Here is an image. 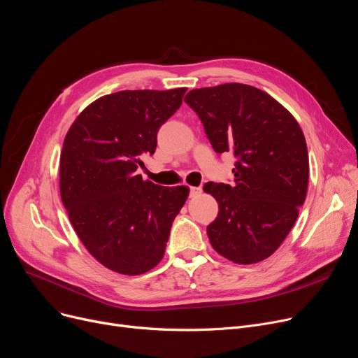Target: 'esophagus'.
<instances>
[{
  "instance_id": "esophagus-1",
  "label": "esophagus",
  "mask_w": 358,
  "mask_h": 358,
  "mask_svg": "<svg viewBox=\"0 0 358 358\" xmlns=\"http://www.w3.org/2000/svg\"><path fill=\"white\" fill-rule=\"evenodd\" d=\"M201 193V187H190V197H197Z\"/></svg>"
}]
</instances>
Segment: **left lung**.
I'll return each instance as SVG.
<instances>
[{
  "label": "left lung",
  "instance_id": "8db88e82",
  "mask_svg": "<svg viewBox=\"0 0 358 358\" xmlns=\"http://www.w3.org/2000/svg\"><path fill=\"white\" fill-rule=\"evenodd\" d=\"M184 101L215 152L236 158L234 182L203 185L220 205L206 228L212 247L240 265L265 260L288 236L307 194L308 155L299 122L268 93L241 83L193 89Z\"/></svg>",
  "mask_w": 358,
  "mask_h": 358
}]
</instances>
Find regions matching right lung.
I'll return each mask as SVG.
<instances>
[{
  "mask_svg": "<svg viewBox=\"0 0 358 358\" xmlns=\"http://www.w3.org/2000/svg\"><path fill=\"white\" fill-rule=\"evenodd\" d=\"M185 87L121 90L90 103L70 127L59 158L61 200L87 252L108 269L141 275L162 260L189 189L143 181L162 124Z\"/></svg>",
  "mask_w": 358,
  "mask_h": 358,
  "instance_id": "right-lung-1",
  "label": "right lung"
}]
</instances>
